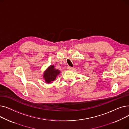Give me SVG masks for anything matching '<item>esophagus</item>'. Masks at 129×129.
<instances>
[{
	"label": "esophagus",
	"instance_id": "esophagus-1",
	"mask_svg": "<svg viewBox=\"0 0 129 129\" xmlns=\"http://www.w3.org/2000/svg\"><path fill=\"white\" fill-rule=\"evenodd\" d=\"M67 69L68 70H72V69H73V68L72 67H70V66H68L67 67Z\"/></svg>",
	"mask_w": 129,
	"mask_h": 129
}]
</instances>
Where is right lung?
<instances>
[{"label":"right lung","instance_id":"right-lung-1","mask_svg":"<svg viewBox=\"0 0 129 129\" xmlns=\"http://www.w3.org/2000/svg\"><path fill=\"white\" fill-rule=\"evenodd\" d=\"M60 73V71L56 70L53 65L49 66L43 73V78L46 84L52 83Z\"/></svg>","mask_w":129,"mask_h":129}]
</instances>
